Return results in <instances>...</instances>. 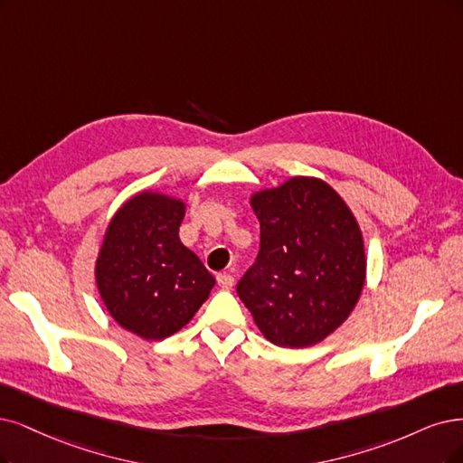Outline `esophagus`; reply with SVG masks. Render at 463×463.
Returning a JSON list of instances; mask_svg holds the SVG:
<instances>
[{
  "label": "esophagus",
  "mask_w": 463,
  "mask_h": 463,
  "mask_svg": "<svg viewBox=\"0 0 463 463\" xmlns=\"http://www.w3.org/2000/svg\"><path fill=\"white\" fill-rule=\"evenodd\" d=\"M217 284L222 289H231L234 286V277L229 275V272H219V275H217Z\"/></svg>",
  "instance_id": "1"
}]
</instances>
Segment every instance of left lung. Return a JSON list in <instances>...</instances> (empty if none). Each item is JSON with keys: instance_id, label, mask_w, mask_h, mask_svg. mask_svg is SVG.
Here are the masks:
<instances>
[{"instance_id": "left-lung-1", "label": "left lung", "mask_w": 463, "mask_h": 463, "mask_svg": "<svg viewBox=\"0 0 463 463\" xmlns=\"http://www.w3.org/2000/svg\"><path fill=\"white\" fill-rule=\"evenodd\" d=\"M260 219L255 263L236 286L261 334L279 347H309L347 320L363 294L361 227L334 188L292 177L250 200Z\"/></svg>"}]
</instances>
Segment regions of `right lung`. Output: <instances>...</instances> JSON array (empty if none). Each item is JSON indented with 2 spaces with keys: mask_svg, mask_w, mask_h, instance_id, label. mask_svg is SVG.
I'll return each instance as SVG.
<instances>
[{
  "mask_svg": "<svg viewBox=\"0 0 463 463\" xmlns=\"http://www.w3.org/2000/svg\"><path fill=\"white\" fill-rule=\"evenodd\" d=\"M184 202L139 193L110 219L95 280L110 317L143 339H164L191 322L215 279L179 241Z\"/></svg>",
  "mask_w": 463,
  "mask_h": 463,
  "instance_id": "obj_1",
  "label": "right lung"
}]
</instances>
